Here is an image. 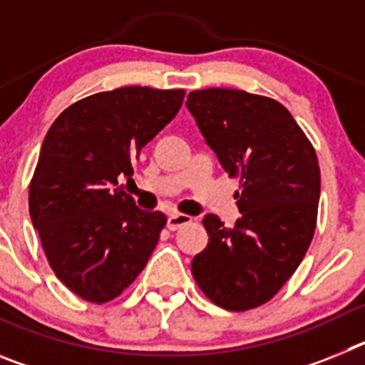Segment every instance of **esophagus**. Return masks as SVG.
I'll list each match as a JSON object with an SVG mask.
<instances>
[{"mask_svg": "<svg viewBox=\"0 0 365 365\" xmlns=\"http://www.w3.org/2000/svg\"><path fill=\"white\" fill-rule=\"evenodd\" d=\"M192 222V217L190 215H185V214H172L170 217H168V228L170 230H177V228L185 227V225H190Z\"/></svg>", "mask_w": 365, "mask_h": 365, "instance_id": "esophagus-1", "label": "esophagus"}]
</instances>
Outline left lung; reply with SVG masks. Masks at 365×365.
Listing matches in <instances>:
<instances>
[{
    "label": "left lung",
    "mask_w": 365,
    "mask_h": 365,
    "mask_svg": "<svg viewBox=\"0 0 365 365\" xmlns=\"http://www.w3.org/2000/svg\"><path fill=\"white\" fill-rule=\"evenodd\" d=\"M206 144L230 177L241 217L234 228L205 215L208 245L193 257L199 289L227 311L269 302L307 252L320 201L316 151L278 100L240 89H201L186 100Z\"/></svg>",
    "instance_id": "8db88e82"
}]
</instances>
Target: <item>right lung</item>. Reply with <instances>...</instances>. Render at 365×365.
<instances>
[{
    "instance_id": "1",
    "label": "right lung",
    "mask_w": 365,
    "mask_h": 365,
    "mask_svg": "<svg viewBox=\"0 0 365 365\" xmlns=\"http://www.w3.org/2000/svg\"><path fill=\"white\" fill-rule=\"evenodd\" d=\"M182 100L185 89L96 93L60 113L45 135L29 212L56 278L86 302L120 296L157 247L166 215L140 210L120 180Z\"/></svg>"
}]
</instances>
